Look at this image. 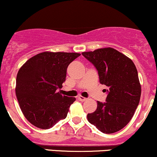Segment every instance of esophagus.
Returning <instances> with one entry per match:
<instances>
[{"mask_svg":"<svg viewBox=\"0 0 157 157\" xmlns=\"http://www.w3.org/2000/svg\"><path fill=\"white\" fill-rule=\"evenodd\" d=\"M78 98H79V99H80V101H86V100L87 99L86 98H85V97H82V96H79Z\"/></svg>","mask_w":157,"mask_h":157,"instance_id":"1","label":"esophagus"}]
</instances>
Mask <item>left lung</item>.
<instances>
[{"label": "left lung", "instance_id": "obj_1", "mask_svg": "<svg viewBox=\"0 0 157 157\" xmlns=\"http://www.w3.org/2000/svg\"><path fill=\"white\" fill-rule=\"evenodd\" d=\"M82 55L97 69L100 83L108 88L105 89L106 101H97V108L88 113V121L101 132H116L130 121L140 102L141 86L135 65L111 48Z\"/></svg>", "mask_w": 157, "mask_h": 157}]
</instances>
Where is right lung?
<instances>
[{"label":"right lung","instance_id":"1","mask_svg":"<svg viewBox=\"0 0 157 157\" xmlns=\"http://www.w3.org/2000/svg\"><path fill=\"white\" fill-rule=\"evenodd\" d=\"M80 56L44 52L30 58L20 69L16 96L22 113L33 126L48 129L67 118L76 99L62 96L58 90L65 82L68 66Z\"/></svg>","mask_w":157,"mask_h":157}]
</instances>
